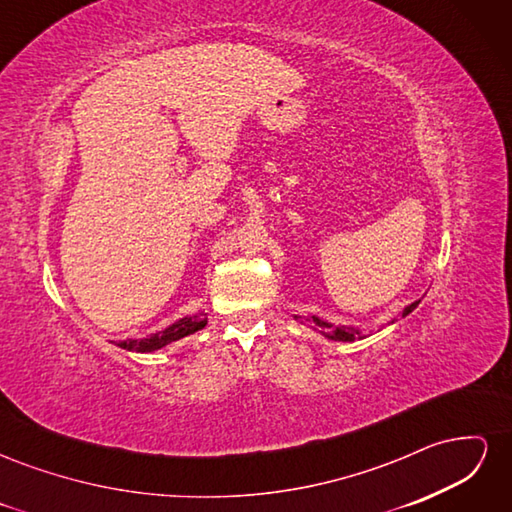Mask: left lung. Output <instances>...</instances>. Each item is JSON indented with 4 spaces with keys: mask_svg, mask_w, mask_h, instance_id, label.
I'll list each match as a JSON object with an SVG mask.
<instances>
[{
    "mask_svg": "<svg viewBox=\"0 0 512 512\" xmlns=\"http://www.w3.org/2000/svg\"><path fill=\"white\" fill-rule=\"evenodd\" d=\"M416 305H418V301L410 303V305L404 309V312H401V316H408ZM303 320H305L312 329L320 331L324 337L333 339V342H354V339H363V337H365L359 329H354V327H333L331 322H324V320H320L318 316H305Z\"/></svg>",
    "mask_w": 512,
    "mask_h": 512,
    "instance_id": "1",
    "label": "left lung"
}]
</instances>
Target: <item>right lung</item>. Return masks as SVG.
<instances>
[{"mask_svg":"<svg viewBox=\"0 0 512 512\" xmlns=\"http://www.w3.org/2000/svg\"><path fill=\"white\" fill-rule=\"evenodd\" d=\"M207 324V314H194V316H185L177 322L170 324L168 329L147 335L143 339H123V342H117L119 348L130 350V352H156L164 346H168L170 342H177L181 337H188L200 329H205Z\"/></svg>","mask_w":512,"mask_h":512,"instance_id":"1","label":"right lung"}]
</instances>
